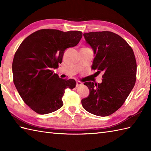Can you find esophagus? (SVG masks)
<instances>
[{
    "instance_id": "esophagus-1",
    "label": "esophagus",
    "mask_w": 151,
    "mask_h": 151,
    "mask_svg": "<svg viewBox=\"0 0 151 151\" xmlns=\"http://www.w3.org/2000/svg\"><path fill=\"white\" fill-rule=\"evenodd\" d=\"M82 86V83L81 82H76V87H79V86Z\"/></svg>"
}]
</instances>
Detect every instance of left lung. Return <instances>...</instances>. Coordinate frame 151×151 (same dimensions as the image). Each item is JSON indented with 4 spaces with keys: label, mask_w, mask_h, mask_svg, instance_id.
<instances>
[{
    "label": "left lung",
    "mask_w": 151,
    "mask_h": 151,
    "mask_svg": "<svg viewBox=\"0 0 151 151\" xmlns=\"http://www.w3.org/2000/svg\"><path fill=\"white\" fill-rule=\"evenodd\" d=\"M86 43L93 50L91 69L103 73L101 84L87 82L89 95L81 101L86 111L108 116L121 107L136 80L137 65L132 48L123 38L109 31L84 33Z\"/></svg>",
    "instance_id": "1"
}]
</instances>
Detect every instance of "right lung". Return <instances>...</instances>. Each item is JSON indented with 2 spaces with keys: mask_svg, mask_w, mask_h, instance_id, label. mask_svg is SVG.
Instances as JSON below:
<instances>
[{
  "mask_svg": "<svg viewBox=\"0 0 151 151\" xmlns=\"http://www.w3.org/2000/svg\"><path fill=\"white\" fill-rule=\"evenodd\" d=\"M81 31L42 29L28 36L16 51L12 63L14 82L21 97L40 114L56 111L63 106L65 89L75 88L76 81L54 73L67 48L79 43Z\"/></svg>",
  "mask_w": 151,
  "mask_h": 151,
  "instance_id": "1",
  "label": "right lung"
}]
</instances>
